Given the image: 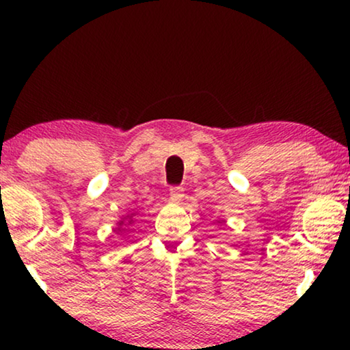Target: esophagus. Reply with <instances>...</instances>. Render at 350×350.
I'll return each instance as SVG.
<instances>
[{"mask_svg":"<svg viewBox=\"0 0 350 350\" xmlns=\"http://www.w3.org/2000/svg\"><path fill=\"white\" fill-rule=\"evenodd\" d=\"M183 188L181 186H172L170 188V199L175 200V202H178V200H181V198H183Z\"/></svg>","mask_w":350,"mask_h":350,"instance_id":"esophagus-1","label":"esophagus"}]
</instances>
